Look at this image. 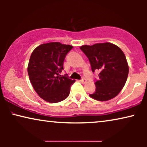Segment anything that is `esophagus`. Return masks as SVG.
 Here are the masks:
<instances>
[{
    "mask_svg": "<svg viewBox=\"0 0 147 147\" xmlns=\"http://www.w3.org/2000/svg\"><path fill=\"white\" fill-rule=\"evenodd\" d=\"M81 82H82V83H86V79L85 78H82V80H81Z\"/></svg>",
    "mask_w": 147,
    "mask_h": 147,
    "instance_id": "esophagus-1",
    "label": "esophagus"
}]
</instances>
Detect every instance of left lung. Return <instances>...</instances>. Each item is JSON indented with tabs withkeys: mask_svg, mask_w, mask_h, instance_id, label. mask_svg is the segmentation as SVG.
I'll use <instances>...</instances> for the list:
<instances>
[{
	"mask_svg": "<svg viewBox=\"0 0 147 147\" xmlns=\"http://www.w3.org/2000/svg\"><path fill=\"white\" fill-rule=\"evenodd\" d=\"M80 49L89 59L92 71H100L95 80L96 91L90 96L98 101H107L119 94L127 80L128 65L125 55L110 43L83 45Z\"/></svg>",
	"mask_w": 147,
	"mask_h": 147,
	"instance_id": "8db88e82",
	"label": "left lung"
}]
</instances>
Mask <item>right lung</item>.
Masks as SVG:
<instances>
[{
  "mask_svg": "<svg viewBox=\"0 0 147 147\" xmlns=\"http://www.w3.org/2000/svg\"><path fill=\"white\" fill-rule=\"evenodd\" d=\"M73 48L59 42L42 44L31 53L28 74L32 86L41 98L50 103L61 102L69 96L71 86L75 82L67 74L59 75L63 61Z\"/></svg>",
  "mask_w": 147,
  "mask_h": 147,
  "instance_id": "obj_1",
  "label": "right lung"
}]
</instances>
